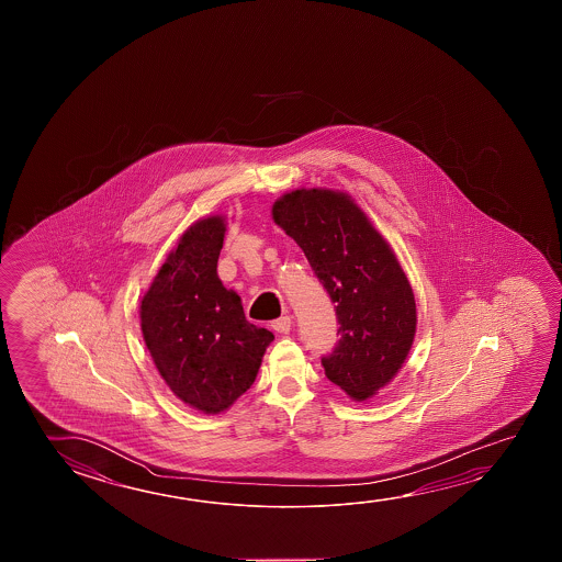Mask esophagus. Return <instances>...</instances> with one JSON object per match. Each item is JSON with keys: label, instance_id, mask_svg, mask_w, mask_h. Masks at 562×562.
Masks as SVG:
<instances>
[{"label": "esophagus", "instance_id": "obj_1", "mask_svg": "<svg viewBox=\"0 0 562 562\" xmlns=\"http://www.w3.org/2000/svg\"><path fill=\"white\" fill-rule=\"evenodd\" d=\"M272 329L277 333H290L292 329V317L290 315H282L277 322H272Z\"/></svg>", "mask_w": 562, "mask_h": 562}]
</instances>
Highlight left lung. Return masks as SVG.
<instances>
[{
  "label": "left lung",
  "instance_id": "8db88e82",
  "mask_svg": "<svg viewBox=\"0 0 562 562\" xmlns=\"http://www.w3.org/2000/svg\"><path fill=\"white\" fill-rule=\"evenodd\" d=\"M274 222L304 250L335 304L340 335L323 357L325 376L369 400L402 369L417 325L415 297L394 250L349 193L294 190L272 205Z\"/></svg>",
  "mask_w": 562,
  "mask_h": 562
}]
</instances>
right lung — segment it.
<instances>
[{"label":"right lung","mask_w":562,"mask_h":562,"mask_svg":"<svg viewBox=\"0 0 562 562\" xmlns=\"http://www.w3.org/2000/svg\"><path fill=\"white\" fill-rule=\"evenodd\" d=\"M222 215L193 223L140 300V329L160 376L184 404L225 412L255 382L274 335L247 322L217 277Z\"/></svg>","instance_id":"right-lung-1"}]
</instances>
